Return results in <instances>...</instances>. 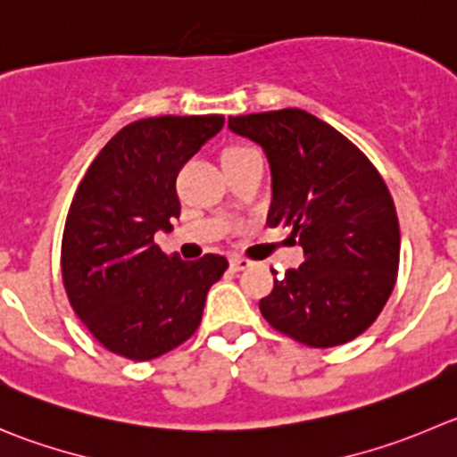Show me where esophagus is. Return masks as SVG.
<instances>
[{"label":"esophagus","mask_w":457,"mask_h":457,"mask_svg":"<svg viewBox=\"0 0 457 457\" xmlns=\"http://www.w3.org/2000/svg\"><path fill=\"white\" fill-rule=\"evenodd\" d=\"M251 267V260L240 258V255H233L231 258V269L233 271H245V269Z\"/></svg>","instance_id":"esophagus-1"}]
</instances>
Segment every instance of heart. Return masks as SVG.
I'll list each match as a JSON object with an SVG mask.
<instances>
[{
  "mask_svg": "<svg viewBox=\"0 0 457 457\" xmlns=\"http://www.w3.org/2000/svg\"><path fill=\"white\" fill-rule=\"evenodd\" d=\"M233 150H245V147H231V150H226V152H233Z\"/></svg>",
  "mask_w": 457,
  "mask_h": 457,
  "instance_id": "1",
  "label": "heart"
}]
</instances>
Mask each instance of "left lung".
<instances>
[{
  "instance_id": "8db88e82",
  "label": "left lung",
  "mask_w": 457,
  "mask_h": 457,
  "mask_svg": "<svg viewBox=\"0 0 457 457\" xmlns=\"http://www.w3.org/2000/svg\"><path fill=\"white\" fill-rule=\"evenodd\" d=\"M228 128L267 154V226H291L305 251L301 267L273 278L260 312L310 347L352 341L375 323L397 280L399 221L384 179L354 143L296 107L231 116Z\"/></svg>"
}]
</instances>
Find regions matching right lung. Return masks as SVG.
Here are the masks:
<instances>
[{
    "label": "right lung",
    "instance_id": "1",
    "mask_svg": "<svg viewBox=\"0 0 457 457\" xmlns=\"http://www.w3.org/2000/svg\"><path fill=\"white\" fill-rule=\"evenodd\" d=\"M224 128V116H156L125 125L91 161L73 195L62 236L69 303L96 341L150 361L188 341L228 262H186L154 245L172 231L181 204L175 181L186 161Z\"/></svg>",
    "mask_w": 457,
    "mask_h": 457
}]
</instances>
